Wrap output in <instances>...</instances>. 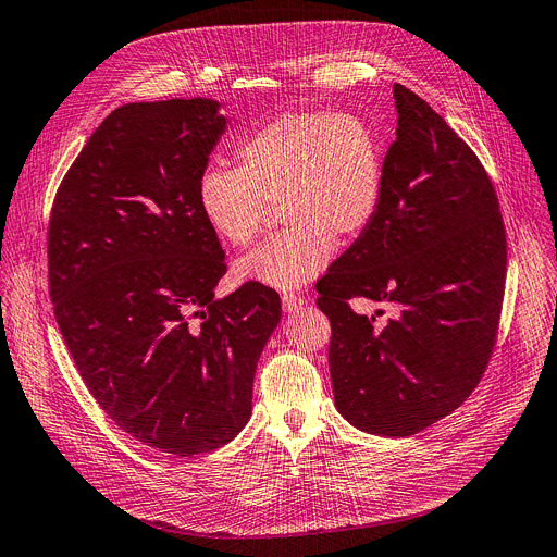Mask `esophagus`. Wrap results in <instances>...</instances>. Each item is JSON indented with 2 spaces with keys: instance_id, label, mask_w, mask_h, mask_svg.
Wrapping results in <instances>:
<instances>
[{
  "instance_id": "esophagus-1",
  "label": "esophagus",
  "mask_w": 557,
  "mask_h": 557,
  "mask_svg": "<svg viewBox=\"0 0 557 557\" xmlns=\"http://www.w3.org/2000/svg\"><path fill=\"white\" fill-rule=\"evenodd\" d=\"M283 310L287 312V314H296L298 310H301L304 306H306V301L301 296H296V294H283Z\"/></svg>"
}]
</instances>
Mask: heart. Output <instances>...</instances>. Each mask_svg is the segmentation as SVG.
Instances as JSON below:
<instances>
[{"label":"heart","instance_id":"heart-1","mask_svg":"<svg viewBox=\"0 0 557 557\" xmlns=\"http://www.w3.org/2000/svg\"><path fill=\"white\" fill-rule=\"evenodd\" d=\"M238 169L209 166L198 207L211 232L247 247L281 202L289 227L234 265V278L289 292L317 278L336 240L355 243L376 216L386 153L372 124L355 113H283L236 147Z\"/></svg>","mask_w":557,"mask_h":557}]
</instances>
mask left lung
Here are the masks:
<instances>
[{
	"instance_id": "1",
	"label": "left lung",
	"mask_w": 557,
	"mask_h": 557,
	"mask_svg": "<svg viewBox=\"0 0 557 557\" xmlns=\"http://www.w3.org/2000/svg\"><path fill=\"white\" fill-rule=\"evenodd\" d=\"M397 138L370 227L317 283L332 323L334 404L355 428L410 437L475 391L491 359L506 236L478 156L431 104L395 84ZM350 297L396 306L386 324ZM381 314V310H376Z\"/></svg>"
}]
</instances>
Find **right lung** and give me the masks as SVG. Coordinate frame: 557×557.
<instances>
[{
    "instance_id": "add662e5",
    "label": "right lung",
    "mask_w": 557,
    "mask_h": 557,
    "mask_svg": "<svg viewBox=\"0 0 557 557\" xmlns=\"http://www.w3.org/2000/svg\"><path fill=\"white\" fill-rule=\"evenodd\" d=\"M221 107L115 109L66 171L49 225L51 301L79 376L124 433L178 457L243 431L281 321L270 287L216 296L225 251L198 178L227 132Z\"/></svg>"
}]
</instances>
